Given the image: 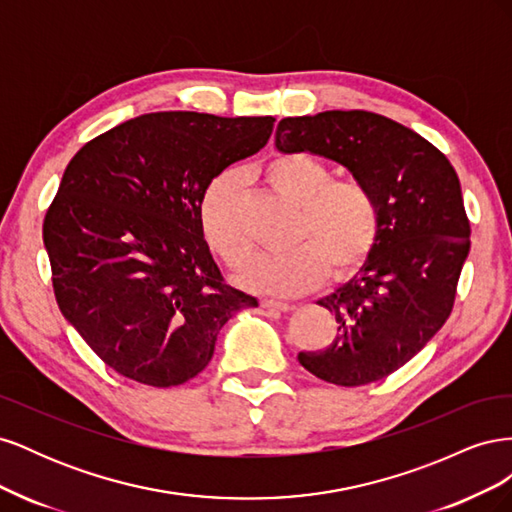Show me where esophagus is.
<instances>
[{"mask_svg": "<svg viewBox=\"0 0 512 512\" xmlns=\"http://www.w3.org/2000/svg\"><path fill=\"white\" fill-rule=\"evenodd\" d=\"M260 305L265 309H275V312H288L290 305L288 303H282V301H273V299H262Z\"/></svg>", "mask_w": 512, "mask_h": 512, "instance_id": "esophagus-1", "label": "esophagus"}]
</instances>
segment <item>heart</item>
I'll return each mask as SVG.
<instances>
[{"label":"heart","instance_id":"1","mask_svg":"<svg viewBox=\"0 0 512 512\" xmlns=\"http://www.w3.org/2000/svg\"><path fill=\"white\" fill-rule=\"evenodd\" d=\"M275 192L297 207L288 252H260L239 271L237 282L273 297H294L318 286L327 271L339 275L361 265L376 243L380 211L374 194L354 179H333V170L307 153H282L262 168ZM200 228L211 250L228 267H241L252 252L239 224V181L224 173L200 198Z\"/></svg>","mask_w":512,"mask_h":512}]
</instances>
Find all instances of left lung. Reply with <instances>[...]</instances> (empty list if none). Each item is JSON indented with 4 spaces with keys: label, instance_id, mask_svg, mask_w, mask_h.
<instances>
[{
    "label": "left lung",
    "instance_id": "obj_1",
    "mask_svg": "<svg viewBox=\"0 0 512 512\" xmlns=\"http://www.w3.org/2000/svg\"><path fill=\"white\" fill-rule=\"evenodd\" d=\"M275 149L346 166L374 194L380 228L363 267L318 301L337 337L299 363L324 382L382 380L423 350L451 316L470 222L459 177L421 134L367 111H324L277 123Z\"/></svg>",
    "mask_w": 512,
    "mask_h": 512
}]
</instances>
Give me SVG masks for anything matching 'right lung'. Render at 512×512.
Wrapping results in <instances>:
<instances>
[{
	"mask_svg": "<svg viewBox=\"0 0 512 512\" xmlns=\"http://www.w3.org/2000/svg\"><path fill=\"white\" fill-rule=\"evenodd\" d=\"M273 117L151 113L70 160L42 237L61 314L117 374L177 386L258 301L224 284L198 207L224 168L267 145Z\"/></svg>",
	"mask_w": 512,
	"mask_h": 512,
	"instance_id": "1",
	"label": "right lung"
}]
</instances>
